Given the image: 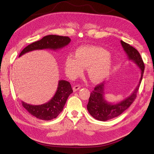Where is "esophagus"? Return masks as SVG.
I'll return each mask as SVG.
<instances>
[{
    "label": "esophagus",
    "instance_id": "34e87169",
    "mask_svg": "<svg viewBox=\"0 0 154 154\" xmlns=\"http://www.w3.org/2000/svg\"><path fill=\"white\" fill-rule=\"evenodd\" d=\"M80 85H77L74 86L73 88H72L73 91H74V92H76V91H77L78 90L80 89Z\"/></svg>",
    "mask_w": 154,
    "mask_h": 154
}]
</instances>
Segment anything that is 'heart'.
<instances>
[{"label": "heart", "instance_id": "b5f03b06", "mask_svg": "<svg viewBox=\"0 0 154 154\" xmlns=\"http://www.w3.org/2000/svg\"><path fill=\"white\" fill-rule=\"evenodd\" d=\"M65 71L74 80L87 67V75L94 82L103 81L109 76L112 67V59L106 50L96 46H81L76 49L74 57L69 54L65 60Z\"/></svg>", "mask_w": 154, "mask_h": 154}]
</instances>
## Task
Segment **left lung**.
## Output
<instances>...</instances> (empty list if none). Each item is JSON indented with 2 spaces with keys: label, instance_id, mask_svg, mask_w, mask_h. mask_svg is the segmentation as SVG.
Listing matches in <instances>:
<instances>
[{
  "label": "left lung",
  "instance_id": "left-lung-1",
  "mask_svg": "<svg viewBox=\"0 0 154 154\" xmlns=\"http://www.w3.org/2000/svg\"><path fill=\"white\" fill-rule=\"evenodd\" d=\"M121 44L127 55L128 59L134 62L140 69L141 78L137 86L135 88L131 95L126 97L122 101L115 104L109 103L105 99V83H101L100 84L95 87L94 89L91 93L87 108L88 112L93 118L97 120L102 121V122H105V121L118 117L131 105L135 99L136 98L137 93L143 76L144 65L137 50L122 40H121Z\"/></svg>",
  "mask_w": 154,
  "mask_h": 154
}]
</instances>
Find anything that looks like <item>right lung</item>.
Wrapping results in <instances>:
<instances>
[{"label":"right lung","mask_w":154,"mask_h":154,"mask_svg":"<svg viewBox=\"0 0 154 154\" xmlns=\"http://www.w3.org/2000/svg\"><path fill=\"white\" fill-rule=\"evenodd\" d=\"M70 42L71 39L68 36L54 35L45 36L41 40L27 45L22 51L19 57L34 50L49 49L56 51L62 49L67 45ZM72 92L71 85L69 82L60 80L57 92L49 101L39 105H32L22 101V105L30 114L36 118L49 121L57 118L63 110L68 97Z\"/></svg>","instance_id":"1"}]
</instances>
